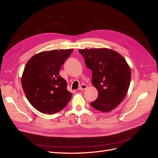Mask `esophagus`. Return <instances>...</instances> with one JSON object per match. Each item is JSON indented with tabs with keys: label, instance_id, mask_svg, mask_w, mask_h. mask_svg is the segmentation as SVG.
<instances>
[{
	"label": "esophagus",
	"instance_id": "1",
	"mask_svg": "<svg viewBox=\"0 0 158 158\" xmlns=\"http://www.w3.org/2000/svg\"><path fill=\"white\" fill-rule=\"evenodd\" d=\"M88 88V85H85V84H81L79 89L81 91H84L85 89H86Z\"/></svg>",
	"mask_w": 158,
	"mask_h": 158
}]
</instances>
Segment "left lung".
<instances>
[{
	"mask_svg": "<svg viewBox=\"0 0 158 158\" xmlns=\"http://www.w3.org/2000/svg\"><path fill=\"white\" fill-rule=\"evenodd\" d=\"M92 73V83L98 97L90 105L102 112L116 108L125 98L131 83V69L117 52L109 49L78 50Z\"/></svg>",
	"mask_w": 158,
	"mask_h": 158,
	"instance_id": "left-lung-1",
	"label": "left lung"
}]
</instances>
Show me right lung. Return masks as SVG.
Returning <instances> with one entry per match:
<instances>
[{
  "mask_svg": "<svg viewBox=\"0 0 158 158\" xmlns=\"http://www.w3.org/2000/svg\"><path fill=\"white\" fill-rule=\"evenodd\" d=\"M73 49L40 52L28 60L22 85L31 106L41 113L52 114L64 108L72 97L59 71Z\"/></svg>",
  "mask_w": 158,
  "mask_h": 158,
  "instance_id": "obj_1",
  "label": "right lung"
}]
</instances>
